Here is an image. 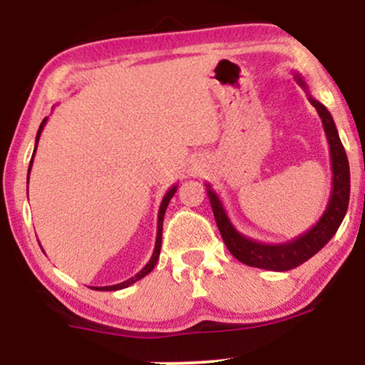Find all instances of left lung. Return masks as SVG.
<instances>
[{
	"instance_id": "obj_1",
	"label": "left lung",
	"mask_w": 365,
	"mask_h": 365,
	"mask_svg": "<svg viewBox=\"0 0 365 365\" xmlns=\"http://www.w3.org/2000/svg\"><path fill=\"white\" fill-rule=\"evenodd\" d=\"M295 81L304 91L307 92L309 101L316 108L317 115L322 121L326 139L329 144V156H331V171H333V180H331V195L329 202L326 206V211L317 220V223L311 230L302 233V235L292 238V240L283 242V244H262V242L252 240V238L242 235L240 232L233 226L226 215L223 202L212 190V187L206 183L207 197L211 202L212 212L217 228H220L221 237L226 249L232 252L233 257L238 261L252 267H261V269L269 271H288L293 267L300 266L305 261L317 254L328 242L333 238L336 230L340 228L343 217L346 215L350 200V166L346 153L343 149V144L338 135L336 125H334L333 116L326 110L324 104L312 98L307 89V83L299 73H295Z\"/></svg>"
}]
</instances>
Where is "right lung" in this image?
Here are the masks:
<instances>
[{
  "instance_id": "obj_1",
  "label": "right lung",
  "mask_w": 365,
  "mask_h": 365,
  "mask_svg": "<svg viewBox=\"0 0 365 365\" xmlns=\"http://www.w3.org/2000/svg\"><path fill=\"white\" fill-rule=\"evenodd\" d=\"M46 121H48V118L43 120V123L39 125V130H37V135H36V148H34V154H32V159H31V165H29V171H27V185H29V175H31V168H32V161H34V156H36V149H37V144H39V137H41V132H43ZM178 185H173L170 188L168 192H166V195L163 197L161 200V206H159V211H158V235H156V244H154V252L153 255H150L149 262L145 264L144 267L137 273L135 276H132V278H128L127 282H121L118 284H110V287H92L96 288V290L99 292H115V290H121V288H127L130 287V284H133L135 282H139L140 278H144L145 274H149L150 271L154 269V266H156L158 259H159V252H161V238H163V220H165V212H166V207H168L171 197L175 195V192H177ZM29 190V187H27Z\"/></svg>"
}]
</instances>
